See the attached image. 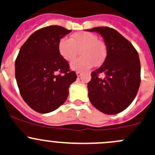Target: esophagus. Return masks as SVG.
<instances>
[{"instance_id":"1","label":"esophagus","mask_w":155,"mask_h":155,"mask_svg":"<svg viewBox=\"0 0 155 155\" xmlns=\"http://www.w3.org/2000/svg\"><path fill=\"white\" fill-rule=\"evenodd\" d=\"M82 75V73H81V72H79V71L76 72V76H77V77H80Z\"/></svg>"}]
</instances>
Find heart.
<instances>
[{
  "label": "heart",
  "mask_w": 155,
  "mask_h": 155,
  "mask_svg": "<svg viewBox=\"0 0 155 155\" xmlns=\"http://www.w3.org/2000/svg\"><path fill=\"white\" fill-rule=\"evenodd\" d=\"M80 51L79 58L72 62L70 68L74 71H85L94 64H102L107 55V49L103 42L92 33L80 31L73 34L69 39L61 38L58 43V51L64 60L72 61L76 58L78 51Z\"/></svg>",
  "instance_id": "1"
}]
</instances>
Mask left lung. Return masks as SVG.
<instances>
[{"label":"left lung","mask_w":155,"mask_h":155,"mask_svg":"<svg viewBox=\"0 0 155 155\" xmlns=\"http://www.w3.org/2000/svg\"><path fill=\"white\" fill-rule=\"evenodd\" d=\"M86 31L99 33L107 46L104 64L92 72L87 83L89 100L101 112L115 115L129 107L138 92L141 71L138 52L115 29L96 27ZM100 73L105 75L104 79L98 76Z\"/></svg>","instance_id":"1"}]
</instances>
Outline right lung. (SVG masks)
Returning a JSON list of instances; mask_svg holds the SVG:
<instances>
[{
  "label": "right lung",
  "mask_w": 155,
  "mask_h": 155,
  "mask_svg": "<svg viewBox=\"0 0 155 155\" xmlns=\"http://www.w3.org/2000/svg\"><path fill=\"white\" fill-rule=\"evenodd\" d=\"M72 30L58 25L33 33L19 50L15 62L21 97L34 111L48 113L66 101L69 87L77 78L58 51V43Z\"/></svg>",
  "instance_id": "1"
}]
</instances>
